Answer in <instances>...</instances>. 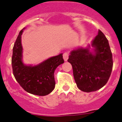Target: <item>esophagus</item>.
I'll return each mask as SVG.
<instances>
[{"label":"esophagus","mask_w":122,"mask_h":122,"mask_svg":"<svg viewBox=\"0 0 122 122\" xmlns=\"http://www.w3.org/2000/svg\"><path fill=\"white\" fill-rule=\"evenodd\" d=\"M69 53L67 52H65L64 54H63V59L65 61H67L69 58Z\"/></svg>","instance_id":"34e87169"}]
</instances>
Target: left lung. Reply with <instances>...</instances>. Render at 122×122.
Masks as SVG:
<instances>
[{"label":"left lung","instance_id":"obj_1","mask_svg":"<svg viewBox=\"0 0 122 122\" xmlns=\"http://www.w3.org/2000/svg\"><path fill=\"white\" fill-rule=\"evenodd\" d=\"M93 52L80 48L71 52L67 61L72 64L77 87L85 92H95L107 83L113 67L109 42L100 30L92 41Z\"/></svg>","mask_w":122,"mask_h":122}]
</instances>
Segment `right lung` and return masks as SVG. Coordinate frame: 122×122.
<instances>
[{
  "label": "right lung",
  "instance_id": "1",
  "mask_svg": "<svg viewBox=\"0 0 122 122\" xmlns=\"http://www.w3.org/2000/svg\"><path fill=\"white\" fill-rule=\"evenodd\" d=\"M24 29L20 32L13 48V73L24 90L32 95L45 96L55 88L54 72L58 66L64 63L62 54L48 58L34 66L24 65L22 61L21 45V35Z\"/></svg>",
  "mask_w": 122,
  "mask_h": 122
}]
</instances>
